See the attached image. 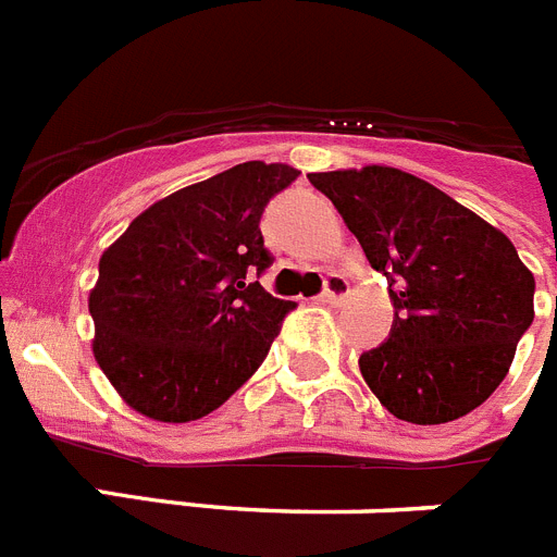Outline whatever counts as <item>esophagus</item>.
I'll return each instance as SVG.
<instances>
[{
	"instance_id": "34e87169",
	"label": "esophagus",
	"mask_w": 557,
	"mask_h": 557,
	"mask_svg": "<svg viewBox=\"0 0 557 557\" xmlns=\"http://www.w3.org/2000/svg\"><path fill=\"white\" fill-rule=\"evenodd\" d=\"M348 295H351V287H348L346 278L337 273H332L326 278V289L321 293V301L323 304H339V301H346Z\"/></svg>"
}]
</instances>
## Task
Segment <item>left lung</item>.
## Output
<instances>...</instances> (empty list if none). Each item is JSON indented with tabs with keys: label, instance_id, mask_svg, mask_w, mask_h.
Returning a JSON list of instances; mask_svg holds the SVG:
<instances>
[{
	"label": "left lung",
	"instance_id": "left-lung-1",
	"mask_svg": "<svg viewBox=\"0 0 557 557\" xmlns=\"http://www.w3.org/2000/svg\"><path fill=\"white\" fill-rule=\"evenodd\" d=\"M371 268L391 278V337L359 357L379 405L410 424H446L508 376L533 323L535 278L508 236L396 166L309 172Z\"/></svg>",
	"mask_w": 557,
	"mask_h": 557
}]
</instances>
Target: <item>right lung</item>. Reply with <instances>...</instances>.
<instances>
[{"mask_svg": "<svg viewBox=\"0 0 557 557\" xmlns=\"http://www.w3.org/2000/svg\"><path fill=\"white\" fill-rule=\"evenodd\" d=\"M295 178L289 164L245 161L156 200L102 250L91 351L131 410L198 421L262 366L295 304L248 275L270 264L264 206Z\"/></svg>", "mask_w": 557, "mask_h": 557, "instance_id": "1", "label": "right lung"}]
</instances>
